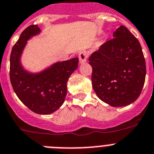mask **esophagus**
Returning <instances> with one entry per match:
<instances>
[{
  "instance_id": "obj_1",
  "label": "esophagus",
  "mask_w": 154,
  "mask_h": 154,
  "mask_svg": "<svg viewBox=\"0 0 154 154\" xmlns=\"http://www.w3.org/2000/svg\"><path fill=\"white\" fill-rule=\"evenodd\" d=\"M88 57V52L85 51V50H83L81 53H79V60L81 63H83L87 61V59Z\"/></svg>"
}]
</instances>
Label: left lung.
Wrapping results in <instances>:
<instances>
[{"label": "left lung", "instance_id": "left-lung-1", "mask_svg": "<svg viewBox=\"0 0 154 154\" xmlns=\"http://www.w3.org/2000/svg\"><path fill=\"white\" fill-rule=\"evenodd\" d=\"M113 36L89 58L92 86L102 101L113 107L125 106L141 94L145 58L139 40L126 27L121 25Z\"/></svg>", "mask_w": 154, "mask_h": 154}]
</instances>
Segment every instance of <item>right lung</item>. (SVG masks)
I'll return each mask as SVG.
<instances>
[{"label": "right lung", "instance_id": "right-lung-1", "mask_svg": "<svg viewBox=\"0 0 154 154\" xmlns=\"http://www.w3.org/2000/svg\"><path fill=\"white\" fill-rule=\"evenodd\" d=\"M40 32L32 25L21 32L10 57V80L18 97L35 113L51 114L63 105L66 97V83L78 66V58L58 62L37 74L28 73L20 63V57L27 40Z\"/></svg>", "mask_w": 154, "mask_h": 154}]
</instances>
